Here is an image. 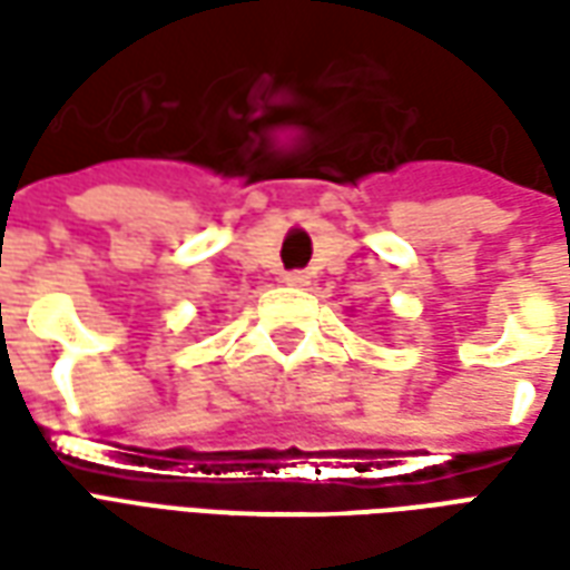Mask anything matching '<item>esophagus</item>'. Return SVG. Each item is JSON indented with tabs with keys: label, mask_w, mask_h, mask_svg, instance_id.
Returning a JSON list of instances; mask_svg holds the SVG:
<instances>
[{
	"label": "esophagus",
	"mask_w": 570,
	"mask_h": 570,
	"mask_svg": "<svg viewBox=\"0 0 570 570\" xmlns=\"http://www.w3.org/2000/svg\"><path fill=\"white\" fill-rule=\"evenodd\" d=\"M286 286H308V272H286L284 277H281Z\"/></svg>",
	"instance_id": "1"
}]
</instances>
